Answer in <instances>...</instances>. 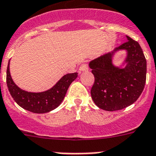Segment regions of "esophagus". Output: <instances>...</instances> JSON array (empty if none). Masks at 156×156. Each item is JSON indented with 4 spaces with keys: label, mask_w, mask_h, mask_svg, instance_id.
<instances>
[{
    "label": "esophagus",
    "mask_w": 156,
    "mask_h": 156,
    "mask_svg": "<svg viewBox=\"0 0 156 156\" xmlns=\"http://www.w3.org/2000/svg\"><path fill=\"white\" fill-rule=\"evenodd\" d=\"M89 70V67H88V65L86 63H83L79 67V71L80 72H82V71H86V70Z\"/></svg>",
    "instance_id": "34e87169"
}]
</instances>
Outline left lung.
I'll return each mask as SVG.
<instances>
[{
    "instance_id": "obj_1",
    "label": "left lung",
    "mask_w": 156,
    "mask_h": 156,
    "mask_svg": "<svg viewBox=\"0 0 156 156\" xmlns=\"http://www.w3.org/2000/svg\"><path fill=\"white\" fill-rule=\"evenodd\" d=\"M127 41L113 51L89 62L95 82L91 96L95 104L104 111L121 110L136 101L144 88L147 62L141 47L126 36ZM125 50L127 57L122 67L113 64L114 54Z\"/></svg>"
}]
</instances>
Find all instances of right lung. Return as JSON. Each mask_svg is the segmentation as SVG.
<instances>
[{"instance_id": "add662e5", "label": "right lung", "mask_w": 156, "mask_h": 156, "mask_svg": "<svg viewBox=\"0 0 156 156\" xmlns=\"http://www.w3.org/2000/svg\"><path fill=\"white\" fill-rule=\"evenodd\" d=\"M9 61L7 67V86L14 101L21 108L33 113L43 114L59 106L65 97L69 86L78 77V73L63 75L51 89L41 93H31L20 89L11 77Z\"/></svg>"}]
</instances>
